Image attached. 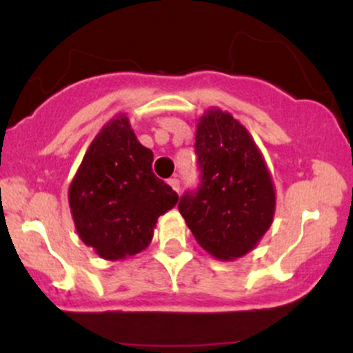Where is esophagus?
Here are the masks:
<instances>
[{
	"instance_id": "esophagus-1",
	"label": "esophagus",
	"mask_w": 353,
	"mask_h": 353,
	"mask_svg": "<svg viewBox=\"0 0 353 353\" xmlns=\"http://www.w3.org/2000/svg\"><path fill=\"white\" fill-rule=\"evenodd\" d=\"M169 182V185H171V188L176 190V192H179V189H181V181L177 179V177H172V179H169L168 181Z\"/></svg>"
}]
</instances>
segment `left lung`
Instances as JSON below:
<instances>
[{
  "mask_svg": "<svg viewBox=\"0 0 353 353\" xmlns=\"http://www.w3.org/2000/svg\"><path fill=\"white\" fill-rule=\"evenodd\" d=\"M196 154L199 188L179 199V212L197 244L219 261H234L270 228L275 190L249 131L221 109L199 117Z\"/></svg>",
  "mask_w": 353,
  "mask_h": 353,
  "instance_id": "8db88e82",
  "label": "left lung"
}]
</instances>
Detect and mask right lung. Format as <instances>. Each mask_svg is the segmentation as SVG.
Here are the masks:
<instances>
[{"label": "right lung", "mask_w": 353, "mask_h": 353, "mask_svg": "<svg viewBox=\"0 0 353 353\" xmlns=\"http://www.w3.org/2000/svg\"><path fill=\"white\" fill-rule=\"evenodd\" d=\"M152 161L124 114L109 121L84 154L70 185V208L81 241L99 257L139 254L157 217L177 204L176 190L154 176Z\"/></svg>", "instance_id": "1"}]
</instances>
